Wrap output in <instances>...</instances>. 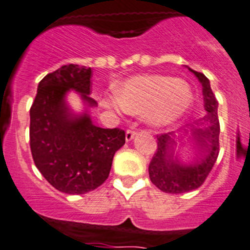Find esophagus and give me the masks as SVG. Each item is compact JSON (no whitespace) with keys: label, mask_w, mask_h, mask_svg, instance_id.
Masks as SVG:
<instances>
[{"label":"esophagus","mask_w":250,"mask_h":250,"mask_svg":"<svg viewBox=\"0 0 250 250\" xmlns=\"http://www.w3.org/2000/svg\"><path fill=\"white\" fill-rule=\"evenodd\" d=\"M136 135V131H134V130H127L126 134H125V139H126V141H130L134 139V136Z\"/></svg>","instance_id":"1"}]
</instances>
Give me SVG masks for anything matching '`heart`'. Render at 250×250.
<instances>
[{
  "label": "heart",
  "mask_w": 250,
  "mask_h": 250,
  "mask_svg": "<svg viewBox=\"0 0 250 250\" xmlns=\"http://www.w3.org/2000/svg\"><path fill=\"white\" fill-rule=\"evenodd\" d=\"M191 101L189 86L175 77H132L119 89V99L109 103L116 110L130 114H145L155 125H165L182 116Z\"/></svg>",
  "instance_id": "heart-1"
}]
</instances>
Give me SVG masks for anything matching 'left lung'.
I'll use <instances>...</instances> for the list:
<instances>
[{"label": "left lung", "instance_id": "obj_1", "mask_svg": "<svg viewBox=\"0 0 250 250\" xmlns=\"http://www.w3.org/2000/svg\"><path fill=\"white\" fill-rule=\"evenodd\" d=\"M194 72L203 85L204 106L207 114L202 118V126H191L189 132L198 146V150L207 152L193 165H183L174 152L175 134H158V149L149 164L150 180L161 191L169 194H182L198 189L204 184L205 179L215 164L219 155L220 125L218 119V101L213 94L210 83L202 72ZM188 131V130H187Z\"/></svg>", "mask_w": 250, "mask_h": 250}]
</instances>
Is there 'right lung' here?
<instances>
[{
    "instance_id": "add662e5",
    "label": "right lung",
    "mask_w": 250,
    "mask_h": 250,
    "mask_svg": "<svg viewBox=\"0 0 250 250\" xmlns=\"http://www.w3.org/2000/svg\"><path fill=\"white\" fill-rule=\"evenodd\" d=\"M91 68L70 63L47 74L40 81L30 109V147L43 178L66 194L95 190L109 178L115 152L125 144L119 127L95 126L89 115L68 112L65 95L80 92L90 106L96 101L91 91Z\"/></svg>"
}]
</instances>
